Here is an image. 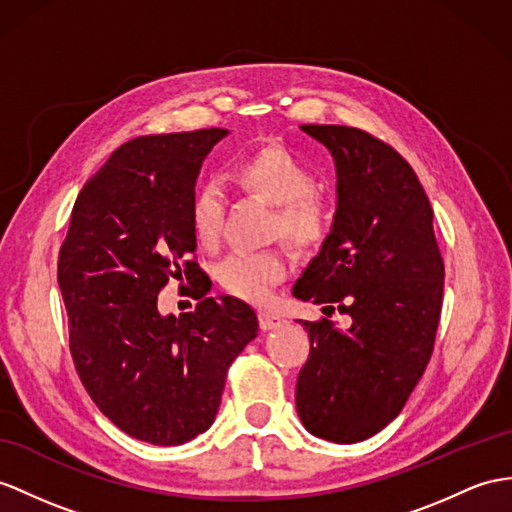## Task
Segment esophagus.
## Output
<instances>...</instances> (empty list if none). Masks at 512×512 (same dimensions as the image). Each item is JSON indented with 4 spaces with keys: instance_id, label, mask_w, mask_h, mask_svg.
Returning a JSON list of instances; mask_svg holds the SVG:
<instances>
[{
    "instance_id": "esophagus-1",
    "label": "esophagus",
    "mask_w": 512,
    "mask_h": 512,
    "mask_svg": "<svg viewBox=\"0 0 512 512\" xmlns=\"http://www.w3.org/2000/svg\"><path fill=\"white\" fill-rule=\"evenodd\" d=\"M258 321H260V328H263V330H278L286 323L280 315L269 313V310H260Z\"/></svg>"
}]
</instances>
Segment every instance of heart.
I'll list each match as a JSON object with an SVG mask.
<instances>
[{"instance_id":"1","label":"heart","mask_w":512,"mask_h":512,"mask_svg":"<svg viewBox=\"0 0 512 512\" xmlns=\"http://www.w3.org/2000/svg\"><path fill=\"white\" fill-rule=\"evenodd\" d=\"M234 176L245 189L278 206L276 226L295 247H313L323 239L328 226L326 208L313 193L315 173L302 158L280 145H269L236 162ZM189 219L199 245L215 247L219 243L223 191L217 184H204L193 193ZM284 276V258L273 249L232 252L217 267V280L223 289L247 302H265L273 284Z\"/></svg>"}]
</instances>
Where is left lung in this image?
<instances>
[{
    "mask_svg": "<svg viewBox=\"0 0 512 512\" xmlns=\"http://www.w3.org/2000/svg\"><path fill=\"white\" fill-rule=\"evenodd\" d=\"M336 167V213L293 295L339 308L350 326L304 321L310 356L297 376L304 428L358 443L402 413L432 354L443 304V258L432 206L393 147L347 126H302Z\"/></svg>",
    "mask_w": 512,
    "mask_h": 512,
    "instance_id": "left-lung-1",
    "label": "left lung"
}]
</instances>
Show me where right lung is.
Masks as SVG:
<instances>
[{
    "label": "right lung",
    "instance_id": "obj_1",
    "mask_svg": "<svg viewBox=\"0 0 512 512\" xmlns=\"http://www.w3.org/2000/svg\"><path fill=\"white\" fill-rule=\"evenodd\" d=\"M230 132L128 141L82 186L58 256L78 376L97 408L134 439L182 445L217 417L228 369L258 334L254 308L206 297L189 206L204 158ZM186 277L193 314L162 316L157 293Z\"/></svg>",
    "mask_w": 512,
    "mask_h": 512
}]
</instances>
